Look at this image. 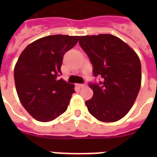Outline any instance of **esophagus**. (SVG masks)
<instances>
[{
    "mask_svg": "<svg viewBox=\"0 0 157 157\" xmlns=\"http://www.w3.org/2000/svg\"><path fill=\"white\" fill-rule=\"evenodd\" d=\"M77 86H78L79 87H81V88H83V87H85L86 86V84H78Z\"/></svg>",
    "mask_w": 157,
    "mask_h": 157,
    "instance_id": "34e87169",
    "label": "esophagus"
}]
</instances>
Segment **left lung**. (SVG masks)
<instances>
[{
	"instance_id": "obj_1",
	"label": "left lung",
	"mask_w": 157,
	"mask_h": 157,
	"mask_svg": "<svg viewBox=\"0 0 157 157\" xmlns=\"http://www.w3.org/2000/svg\"><path fill=\"white\" fill-rule=\"evenodd\" d=\"M79 44L89 57L93 75V96L86 101L89 113L102 122H115L130 110L141 85V65L127 44L112 34L82 36Z\"/></svg>"
}]
</instances>
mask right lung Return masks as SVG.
I'll list each match as a JSON object with an SVG mask.
<instances>
[{
  "label": "right lung",
  "instance_id": "add662e5",
  "mask_svg": "<svg viewBox=\"0 0 157 157\" xmlns=\"http://www.w3.org/2000/svg\"><path fill=\"white\" fill-rule=\"evenodd\" d=\"M79 36L56 34L33 42L22 52L14 69L19 100L33 118L49 122L67 109L74 85L58 77L66 52Z\"/></svg>",
  "mask_w": 157,
  "mask_h": 157
}]
</instances>
